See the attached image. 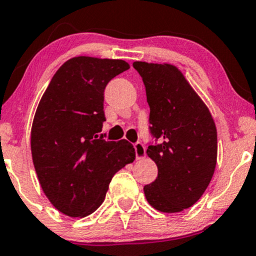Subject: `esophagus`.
<instances>
[{"instance_id": "34e87169", "label": "esophagus", "mask_w": 256, "mask_h": 256, "mask_svg": "<svg viewBox=\"0 0 256 256\" xmlns=\"http://www.w3.org/2000/svg\"><path fill=\"white\" fill-rule=\"evenodd\" d=\"M134 150H136V159H143V158H146V146H143V143H140V142H136V143L134 144Z\"/></svg>"}]
</instances>
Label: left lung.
<instances>
[{
  "mask_svg": "<svg viewBox=\"0 0 256 256\" xmlns=\"http://www.w3.org/2000/svg\"><path fill=\"white\" fill-rule=\"evenodd\" d=\"M133 66L146 86L150 133L160 140L146 149L158 178L144 186V194L160 212H181L201 198L214 174V120L176 66L146 62H134Z\"/></svg>",
  "mask_w": 256,
  "mask_h": 256,
  "instance_id": "8db88e82",
  "label": "left lung"
}]
</instances>
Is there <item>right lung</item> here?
Listing matches in <instances>:
<instances>
[{
  "instance_id": "1",
  "label": "right lung",
  "mask_w": 256,
  "mask_h": 256,
  "mask_svg": "<svg viewBox=\"0 0 256 256\" xmlns=\"http://www.w3.org/2000/svg\"><path fill=\"white\" fill-rule=\"evenodd\" d=\"M129 69L120 59L76 56L55 72L34 114L30 149L39 184L69 217H86L102 204L113 175L134 162L126 139L106 142L104 92Z\"/></svg>"
}]
</instances>
